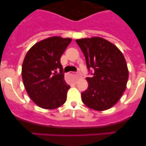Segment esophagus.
I'll return each mask as SVG.
<instances>
[{
  "instance_id": "1",
  "label": "esophagus",
  "mask_w": 146,
  "mask_h": 146,
  "mask_svg": "<svg viewBox=\"0 0 146 146\" xmlns=\"http://www.w3.org/2000/svg\"><path fill=\"white\" fill-rule=\"evenodd\" d=\"M75 75H76V77H77V80L80 77V76H81V75H80V72H78V73H76Z\"/></svg>"
}]
</instances>
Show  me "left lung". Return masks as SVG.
Here are the masks:
<instances>
[{"mask_svg":"<svg viewBox=\"0 0 146 146\" xmlns=\"http://www.w3.org/2000/svg\"><path fill=\"white\" fill-rule=\"evenodd\" d=\"M76 42L92 76L86 78L88 88L81 92L82 102L97 111L111 108L126 90L129 71L124 56L116 46L101 37L77 39Z\"/></svg>","mask_w":146,"mask_h":146,"instance_id":"left-lung-1","label":"left lung"}]
</instances>
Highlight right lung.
Segmentation results:
<instances>
[{
    "label": "right lung",
    "instance_id": "1",
    "mask_svg": "<svg viewBox=\"0 0 146 146\" xmlns=\"http://www.w3.org/2000/svg\"><path fill=\"white\" fill-rule=\"evenodd\" d=\"M70 38L52 36L35 44L28 51L22 77L29 98L39 107L52 110L63 105L70 88L64 80L61 57Z\"/></svg>",
    "mask_w": 146,
    "mask_h": 146
}]
</instances>
